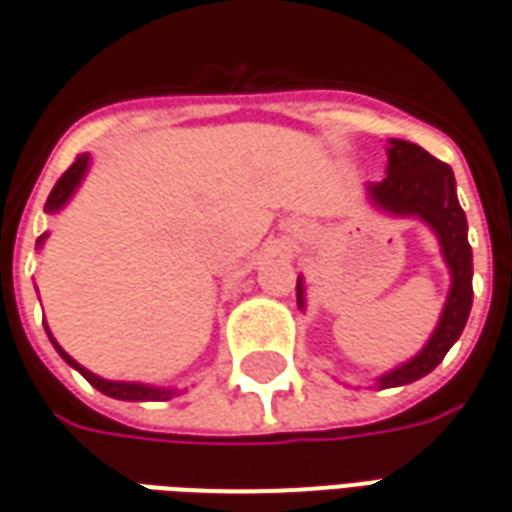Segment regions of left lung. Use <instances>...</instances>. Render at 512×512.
Masks as SVG:
<instances>
[{
	"label": "left lung",
	"instance_id": "8db88e82",
	"mask_svg": "<svg viewBox=\"0 0 512 512\" xmlns=\"http://www.w3.org/2000/svg\"><path fill=\"white\" fill-rule=\"evenodd\" d=\"M389 167L381 183L370 186V197L378 208L397 216H419L436 230L441 252L450 266L452 288L441 312V321L428 345L411 362L378 378L381 389L403 386L428 376L433 367L447 356L452 343L461 337L469 310H472V246L466 238V213L455 194L452 169L433 158L428 150L411 145L406 139H389ZM296 299L304 307V288L296 285Z\"/></svg>",
	"mask_w": 512,
	"mask_h": 512
}]
</instances>
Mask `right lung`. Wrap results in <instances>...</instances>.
I'll use <instances>...</instances> for the list:
<instances>
[{"mask_svg": "<svg viewBox=\"0 0 512 512\" xmlns=\"http://www.w3.org/2000/svg\"><path fill=\"white\" fill-rule=\"evenodd\" d=\"M87 161H90V156H79L76 161H73L71 167L62 172V178L54 183V189H51L49 200H46V211H49V213L60 211L62 205L68 202V197L73 194V189L79 186V180H82L84 172H87ZM43 238H46V235H40L38 244L43 241ZM49 337H51V334H49ZM51 343H54V340H51ZM54 348H57L62 359H65V362H68L71 367H76V370H79V373H82V376L87 378V381H90L95 389H98V392H104V395H109V397H117V400H169V397L175 395L172 389H156V386L128 384V381H106V378H98V376H93L90 370H84L79 362H73L71 356L65 354L60 345L54 343Z\"/></svg>", "mask_w": 512, "mask_h": 512, "instance_id": "1", "label": "right lung"}]
</instances>
